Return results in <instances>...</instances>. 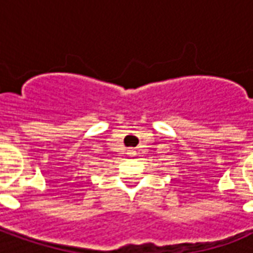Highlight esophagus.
I'll list each match as a JSON object with an SVG mask.
<instances>
[{
	"label": "esophagus",
	"instance_id": "obj_1",
	"mask_svg": "<svg viewBox=\"0 0 253 253\" xmlns=\"http://www.w3.org/2000/svg\"><path fill=\"white\" fill-rule=\"evenodd\" d=\"M127 154H128L130 157H134L137 153H135V150H134V149H128V150H127Z\"/></svg>",
	"mask_w": 253,
	"mask_h": 253
}]
</instances>
